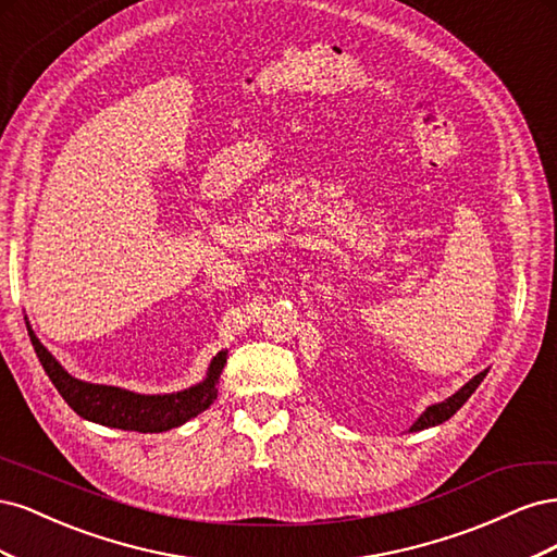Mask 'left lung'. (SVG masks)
<instances>
[{
  "label": "left lung",
  "instance_id": "8db88e82",
  "mask_svg": "<svg viewBox=\"0 0 557 557\" xmlns=\"http://www.w3.org/2000/svg\"><path fill=\"white\" fill-rule=\"evenodd\" d=\"M485 374H487V369H483L481 374H476L474 379L471 381H467L458 393L455 395H450L448 399H444V401H440V404H432V407H428L423 413L418 416V420L416 423L409 428V432H420V430H428V428H434V425H442V423H446V420L458 411L462 404L471 397V393L476 391V387L481 385V381L485 379Z\"/></svg>",
  "mask_w": 557,
  "mask_h": 557
}]
</instances>
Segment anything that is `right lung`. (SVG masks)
<instances>
[{
  "label": "right lung",
  "instance_id": "add662e5",
  "mask_svg": "<svg viewBox=\"0 0 557 557\" xmlns=\"http://www.w3.org/2000/svg\"><path fill=\"white\" fill-rule=\"evenodd\" d=\"M27 320V318H25ZM27 334L29 342L35 346L39 362L44 364L48 379L53 381L62 399L86 420L92 423L127 430V432H166L174 430L190 418L199 416L209 409L213 399L218 397V379L223 374V367L227 362V350H221L211 360L205 381H199L185 391L166 393V395H141L125 391L117 385H102V383H88L72 376L66 369L53 358L32 330L27 320Z\"/></svg>",
  "mask_w": 557,
  "mask_h": 557
}]
</instances>
